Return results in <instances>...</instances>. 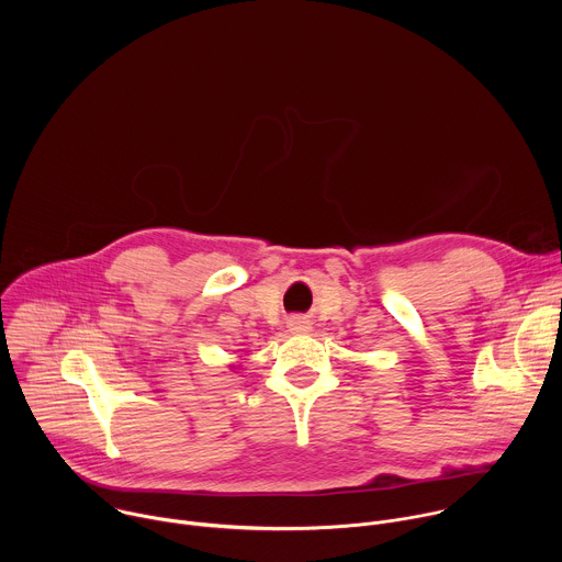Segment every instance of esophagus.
Returning <instances> with one entry per match:
<instances>
[{
  "label": "esophagus",
  "instance_id": "1",
  "mask_svg": "<svg viewBox=\"0 0 562 562\" xmlns=\"http://www.w3.org/2000/svg\"><path fill=\"white\" fill-rule=\"evenodd\" d=\"M289 329L291 331H308L311 325L306 323L304 317H293V319H289Z\"/></svg>",
  "mask_w": 562,
  "mask_h": 562
}]
</instances>
